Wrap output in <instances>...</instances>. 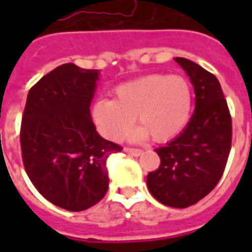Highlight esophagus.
Returning a JSON list of instances; mask_svg holds the SVG:
<instances>
[{
	"label": "esophagus",
	"instance_id": "1",
	"mask_svg": "<svg viewBox=\"0 0 252 252\" xmlns=\"http://www.w3.org/2000/svg\"><path fill=\"white\" fill-rule=\"evenodd\" d=\"M124 151H126V154L132 155V157H139V155H142L143 153L140 148H132V147H126L124 148Z\"/></svg>",
	"mask_w": 252,
	"mask_h": 252
}]
</instances>
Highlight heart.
I'll return each mask as SVG.
<instances>
[{"mask_svg": "<svg viewBox=\"0 0 252 252\" xmlns=\"http://www.w3.org/2000/svg\"><path fill=\"white\" fill-rule=\"evenodd\" d=\"M193 94L181 75L151 74L115 89V99L95 101L94 123L105 136L119 140L137 120L143 128L135 137L151 136L154 142H169L185 129L191 115Z\"/></svg>", "mask_w": 252, "mask_h": 252, "instance_id": "obj_1", "label": "heart"}]
</instances>
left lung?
<instances>
[{"label": "left lung", "instance_id": "1", "mask_svg": "<svg viewBox=\"0 0 252 252\" xmlns=\"http://www.w3.org/2000/svg\"><path fill=\"white\" fill-rule=\"evenodd\" d=\"M194 86L195 109L174 140L155 151L160 164L147 175L150 193L163 205L188 208L219 184L232 143V119L220 82L185 58H175Z\"/></svg>", "mask_w": 252, "mask_h": 252}]
</instances>
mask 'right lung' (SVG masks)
I'll return each mask as SVG.
<instances>
[{
    "instance_id": "right-lung-1",
    "label": "right lung",
    "mask_w": 252,
    "mask_h": 252,
    "mask_svg": "<svg viewBox=\"0 0 252 252\" xmlns=\"http://www.w3.org/2000/svg\"><path fill=\"white\" fill-rule=\"evenodd\" d=\"M98 70L64 63L31 88L20 128L23 163L46 200L81 212L109 188L106 159L123 147L95 131L90 104Z\"/></svg>"
}]
</instances>
